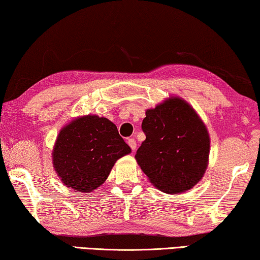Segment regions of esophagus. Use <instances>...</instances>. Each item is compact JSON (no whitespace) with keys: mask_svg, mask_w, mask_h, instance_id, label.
<instances>
[{"mask_svg":"<svg viewBox=\"0 0 260 260\" xmlns=\"http://www.w3.org/2000/svg\"><path fill=\"white\" fill-rule=\"evenodd\" d=\"M127 144H129V146L131 147V150L133 151H135L136 147H137V143H136V140L134 138L127 139Z\"/></svg>","mask_w":260,"mask_h":260,"instance_id":"esophagus-1","label":"esophagus"}]
</instances>
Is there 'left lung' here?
Returning <instances> with one entry per match:
<instances>
[{"mask_svg":"<svg viewBox=\"0 0 260 260\" xmlns=\"http://www.w3.org/2000/svg\"><path fill=\"white\" fill-rule=\"evenodd\" d=\"M142 129L146 139L135 158L153 185L177 194L202 180L208 164L210 136L188 102L172 96L147 109Z\"/></svg>","mask_w":260,"mask_h":260,"instance_id":"1","label":"left lung"}]
</instances>
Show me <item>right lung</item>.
Segmentation results:
<instances>
[{
	"label": "right lung",
	"mask_w": 260,
	"mask_h": 260,
	"mask_svg": "<svg viewBox=\"0 0 260 260\" xmlns=\"http://www.w3.org/2000/svg\"><path fill=\"white\" fill-rule=\"evenodd\" d=\"M130 152L113 122L86 115L75 118L59 131L53 166L68 188L88 193L107 180L117 159Z\"/></svg>",
	"instance_id": "1"
}]
</instances>
